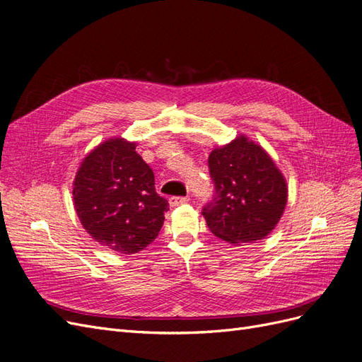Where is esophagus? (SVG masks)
<instances>
[{
    "label": "esophagus",
    "mask_w": 362,
    "mask_h": 362,
    "mask_svg": "<svg viewBox=\"0 0 362 362\" xmlns=\"http://www.w3.org/2000/svg\"><path fill=\"white\" fill-rule=\"evenodd\" d=\"M189 196H172V198L169 199V204H170V206H178V205H181V204H185V202H189Z\"/></svg>",
    "instance_id": "esophagus-1"
}]
</instances>
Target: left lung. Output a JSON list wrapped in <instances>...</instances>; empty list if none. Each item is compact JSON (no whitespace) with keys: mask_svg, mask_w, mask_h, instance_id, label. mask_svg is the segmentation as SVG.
Wrapping results in <instances>:
<instances>
[{"mask_svg":"<svg viewBox=\"0 0 362 362\" xmlns=\"http://www.w3.org/2000/svg\"><path fill=\"white\" fill-rule=\"evenodd\" d=\"M213 199L202 208L210 231L233 245L255 243L276 226L288 189L267 152L246 136L216 148L208 157Z\"/></svg>","mask_w":362,"mask_h":362,"instance_id":"8db88e82","label":"left lung"}]
</instances>
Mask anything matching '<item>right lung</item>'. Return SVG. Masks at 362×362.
<instances>
[{"mask_svg":"<svg viewBox=\"0 0 362 362\" xmlns=\"http://www.w3.org/2000/svg\"><path fill=\"white\" fill-rule=\"evenodd\" d=\"M122 137L87 154L74 180V206L98 243L136 254L157 238L169 202L156 192L154 172Z\"/></svg>","mask_w":362,"mask_h":362,"instance_id":"obj_1","label":"right lung"}]
</instances>
